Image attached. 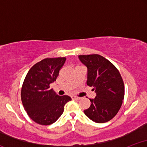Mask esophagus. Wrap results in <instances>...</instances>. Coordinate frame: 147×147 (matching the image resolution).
I'll return each instance as SVG.
<instances>
[{
    "label": "esophagus",
    "instance_id": "1",
    "mask_svg": "<svg viewBox=\"0 0 147 147\" xmlns=\"http://www.w3.org/2000/svg\"><path fill=\"white\" fill-rule=\"evenodd\" d=\"M71 98H72V99H73V100H79V99H81L80 97H76V96H72Z\"/></svg>",
    "mask_w": 147,
    "mask_h": 147
}]
</instances>
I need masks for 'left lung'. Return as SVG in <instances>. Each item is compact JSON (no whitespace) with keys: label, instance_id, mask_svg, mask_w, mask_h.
Wrapping results in <instances>:
<instances>
[{"label":"left lung","instance_id":"obj_1","mask_svg":"<svg viewBox=\"0 0 147 147\" xmlns=\"http://www.w3.org/2000/svg\"><path fill=\"white\" fill-rule=\"evenodd\" d=\"M79 58L88 68L87 85L93 87L96 92L84 113L95 122H109L117 115L124 99L122 76L113 64L101 55H79Z\"/></svg>","mask_w":147,"mask_h":147}]
</instances>
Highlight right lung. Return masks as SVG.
<instances>
[{"label": "right lung", "mask_w": 147, "mask_h": 147, "mask_svg": "<svg viewBox=\"0 0 147 147\" xmlns=\"http://www.w3.org/2000/svg\"><path fill=\"white\" fill-rule=\"evenodd\" d=\"M66 58H46L33 65L27 74L21 88V101L28 116L37 124L50 125L61 115L64 106L71 100L59 96L50 84L56 81Z\"/></svg>", "instance_id": "1"}]
</instances>
